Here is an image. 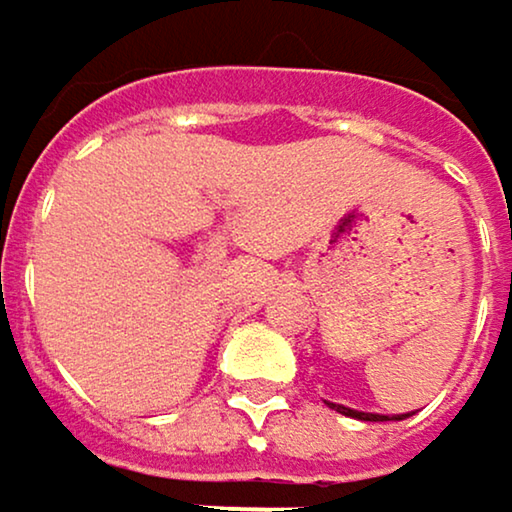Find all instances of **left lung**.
Listing matches in <instances>:
<instances>
[{
    "instance_id": "1",
    "label": "left lung",
    "mask_w": 512,
    "mask_h": 512,
    "mask_svg": "<svg viewBox=\"0 0 512 512\" xmlns=\"http://www.w3.org/2000/svg\"><path fill=\"white\" fill-rule=\"evenodd\" d=\"M332 409H338L341 415H350V418H358V421H388L385 415H370V412H356V409H347V406H335V403H329ZM403 418H409V415H397V421H403Z\"/></svg>"
}]
</instances>
